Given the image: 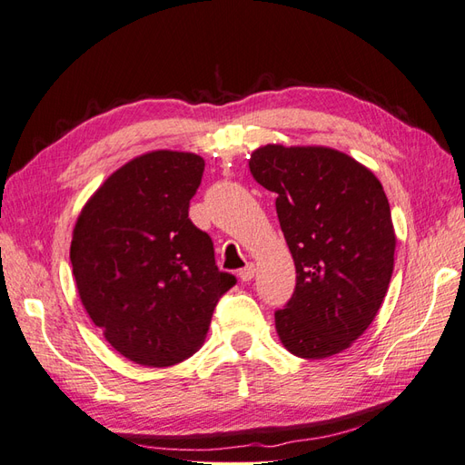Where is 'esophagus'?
<instances>
[{
  "label": "esophagus",
  "instance_id": "esophagus-1",
  "mask_svg": "<svg viewBox=\"0 0 465 465\" xmlns=\"http://www.w3.org/2000/svg\"><path fill=\"white\" fill-rule=\"evenodd\" d=\"M254 275H256V265L254 263H248L244 270L238 272V277H241V281H244V283H246V281L254 279Z\"/></svg>",
  "mask_w": 465,
  "mask_h": 465
}]
</instances>
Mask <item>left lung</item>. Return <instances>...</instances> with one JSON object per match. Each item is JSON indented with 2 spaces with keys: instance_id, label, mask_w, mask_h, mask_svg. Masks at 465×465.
Instances as JSON below:
<instances>
[{
  "instance_id": "1",
  "label": "left lung",
  "mask_w": 465,
  "mask_h": 465,
  "mask_svg": "<svg viewBox=\"0 0 465 465\" xmlns=\"http://www.w3.org/2000/svg\"><path fill=\"white\" fill-rule=\"evenodd\" d=\"M250 171L277 193L281 231L297 287L275 330L289 353L328 359L349 349L376 318L396 252L386 192L371 168L331 147L267 143Z\"/></svg>"
}]
</instances>
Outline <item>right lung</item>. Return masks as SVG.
Here are the masks:
<instances>
[{"mask_svg": "<svg viewBox=\"0 0 465 465\" xmlns=\"http://www.w3.org/2000/svg\"><path fill=\"white\" fill-rule=\"evenodd\" d=\"M203 159L157 149L112 173L83 205L72 234L81 304L104 340L142 367H173L203 341L236 279L188 219Z\"/></svg>", "mask_w": 465, "mask_h": 465, "instance_id": "1", "label": "right lung"}]
</instances>
